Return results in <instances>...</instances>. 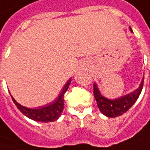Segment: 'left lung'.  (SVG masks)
Here are the masks:
<instances>
[{
    "instance_id": "8db88e82",
    "label": "left lung",
    "mask_w": 150,
    "mask_h": 150,
    "mask_svg": "<svg viewBox=\"0 0 150 150\" xmlns=\"http://www.w3.org/2000/svg\"><path fill=\"white\" fill-rule=\"evenodd\" d=\"M130 30L132 32L131 28ZM144 78H143L139 86L135 91L115 99H110L103 96L98 87V85L94 83L93 85L94 97L97 101L98 107L99 108V110L101 111L102 114L107 117L114 118L126 113L137 100L144 86Z\"/></svg>"
}]
</instances>
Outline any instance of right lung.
Here are the masks:
<instances>
[{"mask_svg": "<svg viewBox=\"0 0 150 150\" xmlns=\"http://www.w3.org/2000/svg\"><path fill=\"white\" fill-rule=\"evenodd\" d=\"M70 82H71V79H69L67 81L63 89L61 90L58 97L54 101L38 108L30 109V108L24 107L16 101L12 95L11 97L17 108L28 118L40 122H52L57 120L63 112V110L64 108V93L68 90Z\"/></svg>", "mask_w": 150, "mask_h": 150, "instance_id": "obj_1", "label": "right lung"}]
</instances>
